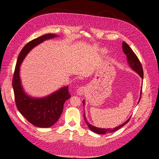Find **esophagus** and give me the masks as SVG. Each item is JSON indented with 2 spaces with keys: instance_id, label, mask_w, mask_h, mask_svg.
Returning <instances> with one entry per match:
<instances>
[{
  "instance_id": "1",
  "label": "esophagus",
  "mask_w": 159,
  "mask_h": 159,
  "mask_svg": "<svg viewBox=\"0 0 159 159\" xmlns=\"http://www.w3.org/2000/svg\"><path fill=\"white\" fill-rule=\"evenodd\" d=\"M85 91H86V88H85V87H80V88H78V89H77L76 93H77V95L81 96H83V95H84V94L85 93Z\"/></svg>"
}]
</instances>
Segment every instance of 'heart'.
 I'll return each instance as SVG.
<instances>
[{"label": "heart", "instance_id": "heart-1", "mask_svg": "<svg viewBox=\"0 0 159 159\" xmlns=\"http://www.w3.org/2000/svg\"><path fill=\"white\" fill-rule=\"evenodd\" d=\"M99 52L101 55H104L107 52V51H106V49H101L99 50Z\"/></svg>", "mask_w": 159, "mask_h": 159}]
</instances>
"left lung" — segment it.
Segmentation results:
<instances>
[{
    "label": "left lung",
    "mask_w": 159,
    "mask_h": 159,
    "mask_svg": "<svg viewBox=\"0 0 159 159\" xmlns=\"http://www.w3.org/2000/svg\"><path fill=\"white\" fill-rule=\"evenodd\" d=\"M122 47H123V51L124 53H125L127 56V63L129 66L131 68V69H132V70L136 72L141 77V79H143V68L141 66V63L140 61V60H139L138 57H137V55H135V53L134 52V51L132 50V49L130 48V46L125 43L123 41V44H122ZM141 91H142V88H141V91H140V99L138 101V103H139L140 99H141ZM85 101L84 100L83 101V104H84V107L85 106ZM85 111V110H84ZM84 117L85 119V122L87 124L88 127L89 128V129L98 134H108V133H112L114 132L115 131H116L117 130H118L119 129L121 128L123 126H124L125 124L127 123L129 121V120L130 119V117L126 120L124 123L115 127L114 129H110V128H99V127H95L93 125H91V124L89 123L86 118L85 116V111L84 113Z\"/></svg>",
    "instance_id": "8db88e82"
}]
</instances>
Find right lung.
<instances>
[{"instance_id":"1","label":"right lung","mask_w":159,"mask_h":159,"mask_svg":"<svg viewBox=\"0 0 159 159\" xmlns=\"http://www.w3.org/2000/svg\"><path fill=\"white\" fill-rule=\"evenodd\" d=\"M59 36L48 34L28 43L18 56L13 78V88L16 104L19 111L30 123L36 127L47 128L56 123L61 116L66 101L71 98L68 86L59 88L52 93L42 98L29 95L22 87L20 77V66L30 51L44 41Z\"/></svg>"}]
</instances>
